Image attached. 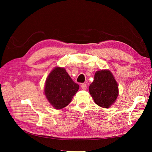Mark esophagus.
<instances>
[{"label": "esophagus", "instance_id": "obj_1", "mask_svg": "<svg viewBox=\"0 0 152 152\" xmlns=\"http://www.w3.org/2000/svg\"><path fill=\"white\" fill-rule=\"evenodd\" d=\"M81 88L83 90H86L87 89V85L86 84H81Z\"/></svg>", "mask_w": 152, "mask_h": 152}]
</instances>
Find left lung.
Masks as SVG:
<instances>
[{"label": "left lung", "mask_w": 152, "mask_h": 152, "mask_svg": "<svg viewBox=\"0 0 152 152\" xmlns=\"http://www.w3.org/2000/svg\"><path fill=\"white\" fill-rule=\"evenodd\" d=\"M89 90L94 102L105 108L111 107L118 95L117 82L108 70L96 72L94 81L89 86Z\"/></svg>", "instance_id": "8db88e82"}]
</instances>
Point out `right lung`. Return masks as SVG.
I'll return each instance as SVG.
<instances>
[{"label": "right lung", "instance_id": "1", "mask_svg": "<svg viewBox=\"0 0 152 152\" xmlns=\"http://www.w3.org/2000/svg\"><path fill=\"white\" fill-rule=\"evenodd\" d=\"M79 86L72 80L64 68L56 67L45 81L44 93L54 108L61 109L71 102Z\"/></svg>", "mask_w": 152, "mask_h": 152}]
</instances>
